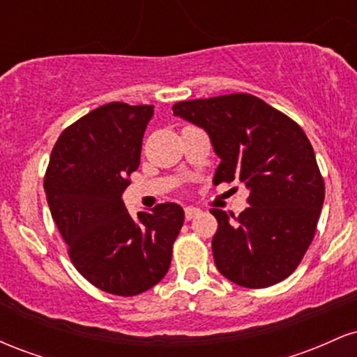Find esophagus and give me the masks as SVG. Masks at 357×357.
Instances as JSON below:
<instances>
[{
	"label": "esophagus",
	"mask_w": 357,
	"mask_h": 357,
	"mask_svg": "<svg viewBox=\"0 0 357 357\" xmlns=\"http://www.w3.org/2000/svg\"><path fill=\"white\" fill-rule=\"evenodd\" d=\"M202 210L199 208H195V206H186L184 208V216H186V220H192L195 216H198Z\"/></svg>",
	"instance_id": "34e87169"
}]
</instances>
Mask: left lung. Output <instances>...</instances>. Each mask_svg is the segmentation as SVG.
Here are the masks:
<instances>
[{"instance_id":"obj_1","label":"left lung","mask_w":357,"mask_h":357,"mask_svg":"<svg viewBox=\"0 0 357 357\" xmlns=\"http://www.w3.org/2000/svg\"><path fill=\"white\" fill-rule=\"evenodd\" d=\"M173 112L210 136L221 159L213 184L238 179L250 191L238 216L210 210L216 268L247 289L282 282L312 243L326 192L302 127L250 93L178 102Z\"/></svg>"}]
</instances>
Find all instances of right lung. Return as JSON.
Returning a JSON list of instances; mask_svg holds the SVG:
<instances>
[{"instance_id":"1","label":"right lung","mask_w":357,"mask_h":357,"mask_svg":"<svg viewBox=\"0 0 357 357\" xmlns=\"http://www.w3.org/2000/svg\"><path fill=\"white\" fill-rule=\"evenodd\" d=\"M154 105L110 102L68 126L53 146L43 188L75 268L92 285L130 297L162 280L184 223L176 203L132 216L122 192L141 162Z\"/></svg>"}]
</instances>
